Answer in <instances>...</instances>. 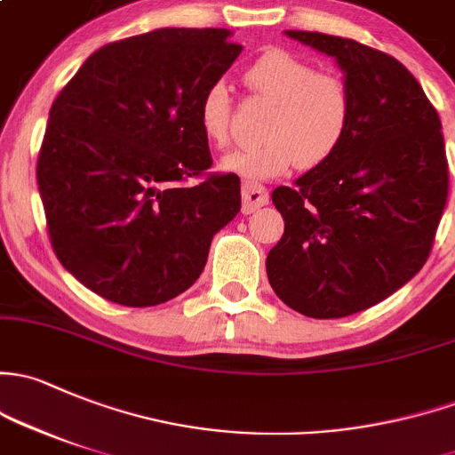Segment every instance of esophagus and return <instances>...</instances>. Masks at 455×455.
Masks as SVG:
<instances>
[{"mask_svg": "<svg viewBox=\"0 0 455 455\" xmlns=\"http://www.w3.org/2000/svg\"><path fill=\"white\" fill-rule=\"evenodd\" d=\"M267 189L261 188V185L257 183H243L242 185V212L243 213H252L255 209L264 207L267 204Z\"/></svg>", "mask_w": 455, "mask_h": 455, "instance_id": "esophagus-1", "label": "esophagus"}]
</instances>
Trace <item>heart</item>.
I'll return each mask as SVG.
<instances>
[{"mask_svg": "<svg viewBox=\"0 0 455 455\" xmlns=\"http://www.w3.org/2000/svg\"><path fill=\"white\" fill-rule=\"evenodd\" d=\"M243 83L259 98L275 102L264 124V143L231 152L222 170L246 183L275 179L291 167H318L347 140L353 100L342 76L315 67L285 50H270L248 67ZM200 128L215 148L231 137V98L222 83L200 100Z\"/></svg>", "mask_w": 455, "mask_h": 455, "instance_id": "b5f03b06", "label": "heart"}]
</instances>
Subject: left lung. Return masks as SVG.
Masks as SVG:
<instances>
[{"label": "left lung", "instance_id": "8db88e82", "mask_svg": "<svg viewBox=\"0 0 455 455\" xmlns=\"http://www.w3.org/2000/svg\"><path fill=\"white\" fill-rule=\"evenodd\" d=\"M285 35L336 60L353 100L347 140L272 203L285 231L267 252L275 294L309 318L388 299L427 261L449 189L441 117L412 74L353 38Z\"/></svg>", "mask_w": 455, "mask_h": 455}]
</instances>
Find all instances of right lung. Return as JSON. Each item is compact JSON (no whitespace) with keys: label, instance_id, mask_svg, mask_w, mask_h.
<instances>
[{"label":"right lung","instance_id":"obj_1","mask_svg":"<svg viewBox=\"0 0 455 455\" xmlns=\"http://www.w3.org/2000/svg\"><path fill=\"white\" fill-rule=\"evenodd\" d=\"M224 28H161L108 43L54 100L36 164L67 272L113 303L150 307L196 283L242 207L235 174H209L200 100L242 45Z\"/></svg>","mask_w":455,"mask_h":455}]
</instances>
